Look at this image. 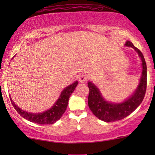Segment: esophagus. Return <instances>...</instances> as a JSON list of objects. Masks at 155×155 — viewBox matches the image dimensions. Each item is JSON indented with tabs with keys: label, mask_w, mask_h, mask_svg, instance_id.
<instances>
[{
	"label": "esophagus",
	"mask_w": 155,
	"mask_h": 155,
	"mask_svg": "<svg viewBox=\"0 0 155 155\" xmlns=\"http://www.w3.org/2000/svg\"><path fill=\"white\" fill-rule=\"evenodd\" d=\"M87 76L86 74H81L79 77V81L81 83H84L85 81H87Z\"/></svg>",
	"instance_id": "1"
}]
</instances>
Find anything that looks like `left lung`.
Returning <instances> with one entry per match:
<instances>
[{
  "instance_id": "obj_1",
  "label": "left lung",
  "mask_w": 155,
  "mask_h": 155,
  "mask_svg": "<svg viewBox=\"0 0 155 155\" xmlns=\"http://www.w3.org/2000/svg\"><path fill=\"white\" fill-rule=\"evenodd\" d=\"M126 46L134 48L137 52L142 61V74L140 83L133 95L127 101L119 104H112L104 101L101 94L92 83L88 82L90 93L88 96V106L93 114L103 121L110 122L124 119L133 113L141 103L145 96L147 87V67L143 55L132 42L127 41Z\"/></svg>"
}]
</instances>
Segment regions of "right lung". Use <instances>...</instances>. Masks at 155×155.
I'll list each match as a JSON object with an SVG mask.
<instances>
[{"label":"right lung","instance_id":"right-lung-1","mask_svg":"<svg viewBox=\"0 0 155 155\" xmlns=\"http://www.w3.org/2000/svg\"><path fill=\"white\" fill-rule=\"evenodd\" d=\"M77 85L78 81H76L72 85L65 88L54 105L48 111L41 113V114H31V113L22 111V109H20L19 107L15 105L14 102L12 101L11 97H10V100H11L13 107H14V109L16 110L18 114L28 121L40 124H52L61 118L62 115L64 114L68 107L70 96L74 91Z\"/></svg>","mask_w":155,"mask_h":155}]
</instances>
